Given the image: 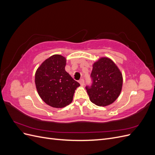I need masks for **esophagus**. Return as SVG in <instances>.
<instances>
[{"instance_id":"esophagus-1","label":"esophagus","mask_w":155,"mask_h":155,"mask_svg":"<svg viewBox=\"0 0 155 155\" xmlns=\"http://www.w3.org/2000/svg\"><path fill=\"white\" fill-rule=\"evenodd\" d=\"M79 83H80V85L81 86H83L84 84H85V81H84V79H81V80H79Z\"/></svg>"}]
</instances>
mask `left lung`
<instances>
[{"label": "left lung", "instance_id": "1", "mask_svg": "<svg viewBox=\"0 0 155 155\" xmlns=\"http://www.w3.org/2000/svg\"><path fill=\"white\" fill-rule=\"evenodd\" d=\"M92 67V85L85 87L90 100L97 106L109 105L120 94L122 74L116 64L108 58H100Z\"/></svg>", "mask_w": 155, "mask_h": 155}]
</instances>
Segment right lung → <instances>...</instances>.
<instances>
[{
  "label": "right lung",
  "instance_id": "obj_1",
  "mask_svg": "<svg viewBox=\"0 0 155 155\" xmlns=\"http://www.w3.org/2000/svg\"><path fill=\"white\" fill-rule=\"evenodd\" d=\"M66 58L55 54L46 59L35 76L36 88L46 104L63 108L72 101L75 90L80 86L65 71Z\"/></svg>",
  "mask_w": 155,
  "mask_h": 155
}]
</instances>
